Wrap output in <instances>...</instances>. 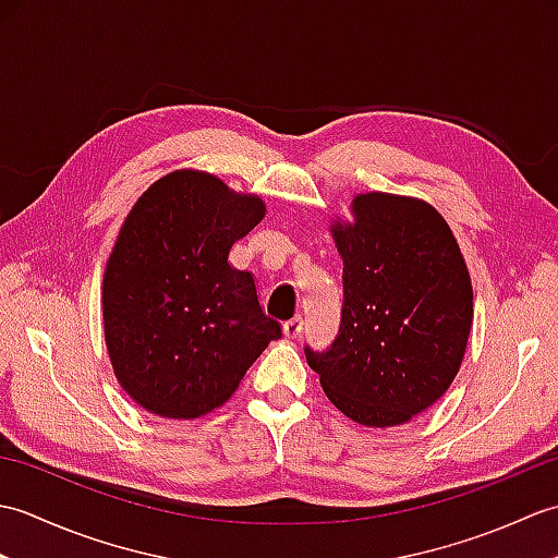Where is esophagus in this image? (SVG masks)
<instances>
[{"mask_svg": "<svg viewBox=\"0 0 558 558\" xmlns=\"http://www.w3.org/2000/svg\"><path fill=\"white\" fill-rule=\"evenodd\" d=\"M282 330H286L288 338H298L302 333V316L290 318V322H286V326H282Z\"/></svg>", "mask_w": 558, "mask_h": 558, "instance_id": "34e87169", "label": "esophagus"}]
</instances>
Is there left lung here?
I'll list each match as a JSON object with an SVG mask.
<instances>
[{
    "mask_svg": "<svg viewBox=\"0 0 558 558\" xmlns=\"http://www.w3.org/2000/svg\"><path fill=\"white\" fill-rule=\"evenodd\" d=\"M336 225L342 312L336 340L304 345L324 393L366 426L408 422L441 398L472 326L470 272L453 232L417 198L362 194Z\"/></svg>",
    "mask_w": 558,
    "mask_h": 558,
    "instance_id": "1",
    "label": "left lung"
}]
</instances>
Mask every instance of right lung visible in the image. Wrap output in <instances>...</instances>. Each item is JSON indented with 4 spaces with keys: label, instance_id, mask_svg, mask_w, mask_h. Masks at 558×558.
Masks as SVG:
<instances>
[{
    "label": "right lung",
    "instance_id": "1",
    "mask_svg": "<svg viewBox=\"0 0 558 558\" xmlns=\"http://www.w3.org/2000/svg\"><path fill=\"white\" fill-rule=\"evenodd\" d=\"M264 213L260 198L194 170L162 177L129 210L105 268L102 318L114 374L141 408L201 417L282 338L252 272L230 264Z\"/></svg>",
    "mask_w": 558,
    "mask_h": 558
}]
</instances>
